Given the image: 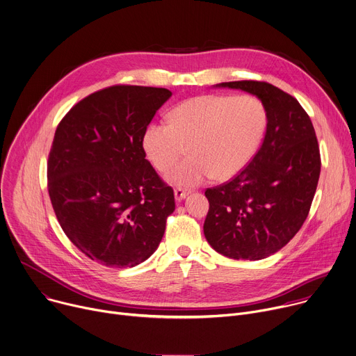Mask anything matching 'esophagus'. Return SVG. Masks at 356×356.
Here are the masks:
<instances>
[{"label": "esophagus", "instance_id": "1", "mask_svg": "<svg viewBox=\"0 0 356 356\" xmlns=\"http://www.w3.org/2000/svg\"><path fill=\"white\" fill-rule=\"evenodd\" d=\"M191 191L189 189H184V188H175V191H174V195H175V200L177 202H181L182 199H185L186 197V195L189 193Z\"/></svg>", "mask_w": 356, "mask_h": 356}]
</instances>
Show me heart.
Listing matches in <instances>:
<instances>
[{
  "instance_id": "b5f03b06",
  "label": "heart",
  "mask_w": 356,
  "mask_h": 356,
  "mask_svg": "<svg viewBox=\"0 0 356 356\" xmlns=\"http://www.w3.org/2000/svg\"><path fill=\"white\" fill-rule=\"evenodd\" d=\"M266 127V111L251 95L207 94L189 98L170 113V122H152L143 134L147 159L175 185L195 186L215 175L229 179L255 154Z\"/></svg>"
}]
</instances>
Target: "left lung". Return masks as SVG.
Returning <instances> with one entry per match:
<instances>
[{"label": "left lung", "instance_id": "8db88e82", "mask_svg": "<svg viewBox=\"0 0 356 356\" xmlns=\"http://www.w3.org/2000/svg\"><path fill=\"white\" fill-rule=\"evenodd\" d=\"M218 87L257 95L268 123L250 164L230 181L206 189L203 233L218 252L257 261L285 247L307 219L321 170L318 141L307 112L288 92L252 80Z\"/></svg>", "mask_w": 356, "mask_h": 356}]
</instances>
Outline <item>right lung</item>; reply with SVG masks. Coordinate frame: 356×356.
I'll list each match as a JSON object with an SVG mask.
<instances>
[{
    "instance_id": "1",
    "label": "right lung",
    "mask_w": 356,
    "mask_h": 356,
    "mask_svg": "<svg viewBox=\"0 0 356 356\" xmlns=\"http://www.w3.org/2000/svg\"><path fill=\"white\" fill-rule=\"evenodd\" d=\"M171 95L112 86L76 104L56 129L47 160L53 210L70 241L105 266L146 261L175 210L174 189L143 149L146 127Z\"/></svg>"
}]
</instances>
